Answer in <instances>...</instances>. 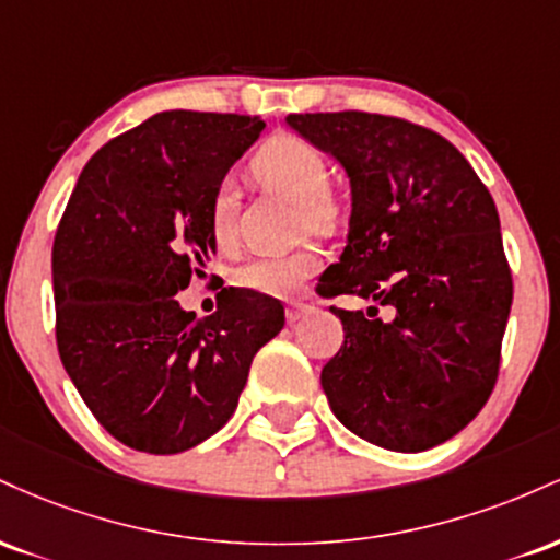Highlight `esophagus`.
I'll return each mask as SVG.
<instances>
[{
	"mask_svg": "<svg viewBox=\"0 0 560 560\" xmlns=\"http://www.w3.org/2000/svg\"><path fill=\"white\" fill-rule=\"evenodd\" d=\"M311 311V302L305 300H289L287 302V320L289 324H294V320H300L305 313Z\"/></svg>",
	"mask_w": 560,
	"mask_h": 560,
	"instance_id": "1",
	"label": "esophagus"
}]
</instances>
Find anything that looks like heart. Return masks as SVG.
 Returning a JSON list of instances; mask_svg holds the SVG:
<instances>
[{
    "mask_svg": "<svg viewBox=\"0 0 560 560\" xmlns=\"http://www.w3.org/2000/svg\"><path fill=\"white\" fill-rule=\"evenodd\" d=\"M253 173L260 184L271 186L300 208V234H331L342 221V202L326 189L329 165L313 144L305 139L281 133L268 139L255 152ZM210 240L218 249H231L236 242V186L223 178L210 197L208 213ZM320 249L316 244H302L294 253L281 258H255L234 271V284L268 298H289L320 271Z\"/></svg>",
    "mask_w": 560,
    "mask_h": 560,
    "instance_id": "b5f03b06",
    "label": "heart"
}]
</instances>
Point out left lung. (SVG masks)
Returning a JSON list of instances; mask_svg holds the SVG:
<instances>
[{"label": "left lung", "instance_id": "obj_1", "mask_svg": "<svg viewBox=\"0 0 560 560\" xmlns=\"http://www.w3.org/2000/svg\"><path fill=\"white\" fill-rule=\"evenodd\" d=\"M287 124L329 152L352 186L347 247L316 292L395 307L384 324L331 305L345 329L320 371L334 416L397 453L440 445L498 382L513 279L494 199L427 126L361 110L289 115Z\"/></svg>", "mask_w": 560, "mask_h": 560}]
</instances>
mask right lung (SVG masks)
I'll list each match as a JSON object with an SVG mask.
<instances>
[{"mask_svg":"<svg viewBox=\"0 0 560 560\" xmlns=\"http://www.w3.org/2000/svg\"><path fill=\"white\" fill-rule=\"evenodd\" d=\"M262 128L258 115H152L89 160L60 218V361L94 419L139 453H184L215 434L255 352L284 326L281 302L247 289H223L205 318L176 300L215 255V186Z\"/></svg>","mask_w":560,"mask_h":560,"instance_id":"1","label":"right lung"}]
</instances>
